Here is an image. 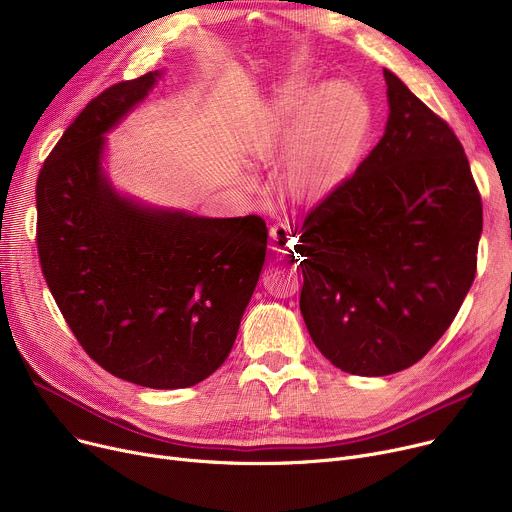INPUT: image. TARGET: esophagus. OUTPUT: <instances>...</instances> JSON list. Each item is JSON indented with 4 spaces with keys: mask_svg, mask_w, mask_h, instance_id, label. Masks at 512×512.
Instances as JSON below:
<instances>
[{
    "mask_svg": "<svg viewBox=\"0 0 512 512\" xmlns=\"http://www.w3.org/2000/svg\"><path fill=\"white\" fill-rule=\"evenodd\" d=\"M297 245V232L288 224L278 222L270 228V249L276 253H290Z\"/></svg>",
    "mask_w": 512,
    "mask_h": 512,
    "instance_id": "1",
    "label": "esophagus"
}]
</instances>
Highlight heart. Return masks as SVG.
I'll return each mask as SVG.
<instances>
[{
	"label": "heart",
	"instance_id": "b5f03b06",
	"mask_svg": "<svg viewBox=\"0 0 512 512\" xmlns=\"http://www.w3.org/2000/svg\"><path fill=\"white\" fill-rule=\"evenodd\" d=\"M369 120L365 97L348 85L311 87L292 78L280 93L240 116L247 151L270 159L286 145V182L299 195H321L351 168Z\"/></svg>",
	"mask_w": 512,
	"mask_h": 512
}]
</instances>
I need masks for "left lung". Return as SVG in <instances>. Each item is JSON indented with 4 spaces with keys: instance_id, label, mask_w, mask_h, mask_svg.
I'll use <instances>...</instances> for the list:
<instances>
[{
    "instance_id": "8db88e82",
    "label": "left lung",
    "mask_w": 512,
    "mask_h": 512,
    "mask_svg": "<svg viewBox=\"0 0 512 512\" xmlns=\"http://www.w3.org/2000/svg\"><path fill=\"white\" fill-rule=\"evenodd\" d=\"M384 137L307 215L301 313L332 365L390 375L427 355L477 270L481 195L454 130L384 70Z\"/></svg>"
}]
</instances>
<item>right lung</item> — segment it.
<instances>
[{
	"label": "right lung",
	"instance_id": "add662e5",
	"mask_svg": "<svg viewBox=\"0 0 512 512\" xmlns=\"http://www.w3.org/2000/svg\"><path fill=\"white\" fill-rule=\"evenodd\" d=\"M157 72L99 93L37 178L41 272L85 353L155 390L203 382L232 351L267 249L259 215L199 218L122 199L105 180L103 134Z\"/></svg>",
	"mask_w": 512,
	"mask_h": 512
}]
</instances>
